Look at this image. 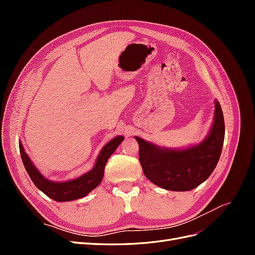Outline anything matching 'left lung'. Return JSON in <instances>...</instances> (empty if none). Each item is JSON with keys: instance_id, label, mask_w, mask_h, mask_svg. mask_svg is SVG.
<instances>
[{"instance_id": "8db88e82", "label": "left lung", "mask_w": 255, "mask_h": 255, "mask_svg": "<svg viewBox=\"0 0 255 255\" xmlns=\"http://www.w3.org/2000/svg\"><path fill=\"white\" fill-rule=\"evenodd\" d=\"M139 145L143 174L167 190L196 188L212 174L218 164L225 140V119L221 106L215 102V118L210 135L203 142L185 150H169L135 137Z\"/></svg>"}]
</instances>
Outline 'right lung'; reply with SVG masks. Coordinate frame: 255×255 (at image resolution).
<instances>
[{
    "label": "right lung",
    "mask_w": 255,
    "mask_h": 255,
    "mask_svg": "<svg viewBox=\"0 0 255 255\" xmlns=\"http://www.w3.org/2000/svg\"><path fill=\"white\" fill-rule=\"evenodd\" d=\"M123 140V136L115 137L109 143H106L102 151L100 152L97 163L95 167L87 173L83 174L75 180L67 181L63 183H56L47 180L42 174L38 171V169L30 161L27 154L25 153L23 145L20 143V154L23 161V165L25 167L33 183L36 185L38 189H40L43 194L55 200L58 202L63 201H72L75 199H81L88 195L89 192L95 189L98 185L101 183L104 175V168L107 163V159L111 157L115 150L118 148V145Z\"/></svg>",
    "instance_id": "add662e5"
}]
</instances>
